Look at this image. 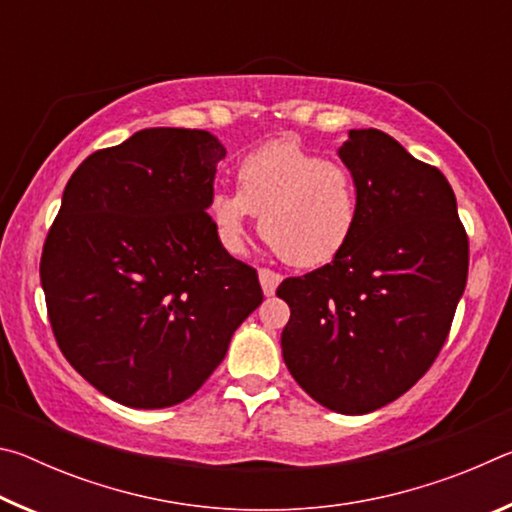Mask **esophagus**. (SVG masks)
I'll return each instance as SVG.
<instances>
[{"label":"esophagus","mask_w":512,"mask_h":512,"mask_svg":"<svg viewBox=\"0 0 512 512\" xmlns=\"http://www.w3.org/2000/svg\"><path fill=\"white\" fill-rule=\"evenodd\" d=\"M282 282V275L271 271V268H259V284H262L264 296H273L277 284Z\"/></svg>","instance_id":"1"}]
</instances>
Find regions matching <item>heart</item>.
<instances>
[{
  "instance_id": "heart-1",
  "label": "heart",
  "mask_w": 512,
  "mask_h": 512,
  "mask_svg": "<svg viewBox=\"0 0 512 512\" xmlns=\"http://www.w3.org/2000/svg\"><path fill=\"white\" fill-rule=\"evenodd\" d=\"M239 192L221 189L210 201L216 237L241 253L246 225L259 230L284 262L316 268L339 257L359 225V187L341 162L296 142H268L248 153L237 169Z\"/></svg>"
}]
</instances>
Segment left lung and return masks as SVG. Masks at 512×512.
Here are the masks:
<instances>
[{
    "instance_id": "8db88e82",
    "label": "left lung",
    "mask_w": 512,
    "mask_h": 512,
    "mask_svg": "<svg viewBox=\"0 0 512 512\" xmlns=\"http://www.w3.org/2000/svg\"><path fill=\"white\" fill-rule=\"evenodd\" d=\"M359 187V225L332 262L287 277L282 357L325 409L363 415L429 370L467 282V235L447 178L377 128L339 149Z\"/></svg>"
}]
</instances>
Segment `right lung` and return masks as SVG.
<instances>
[{
    "mask_svg": "<svg viewBox=\"0 0 512 512\" xmlns=\"http://www.w3.org/2000/svg\"><path fill=\"white\" fill-rule=\"evenodd\" d=\"M225 146L144 128L72 173L40 259L58 348L131 409L185 402L262 305L257 271L216 237L207 207Z\"/></svg>",
    "mask_w": 512,
    "mask_h": 512,
    "instance_id": "right-lung-1",
    "label": "right lung"
}]
</instances>
